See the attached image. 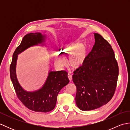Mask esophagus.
Listing matches in <instances>:
<instances>
[{
	"label": "esophagus",
	"mask_w": 130,
	"mask_h": 130,
	"mask_svg": "<svg viewBox=\"0 0 130 130\" xmlns=\"http://www.w3.org/2000/svg\"><path fill=\"white\" fill-rule=\"evenodd\" d=\"M68 75L69 79V80L71 81V80H72V75H71V73L70 72H69Z\"/></svg>",
	"instance_id": "1"
}]
</instances>
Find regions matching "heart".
<instances>
[{
    "label": "heart",
    "mask_w": 130,
    "mask_h": 130,
    "mask_svg": "<svg viewBox=\"0 0 130 130\" xmlns=\"http://www.w3.org/2000/svg\"><path fill=\"white\" fill-rule=\"evenodd\" d=\"M67 50L69 52H71V51H73V48H71L70 47H68L67 48ZM80 57V55L78 53H76L73 55L72 58H71V61H72L73 63H76L79 61ZM56 60L58 64L62 65L65 62V58L63 57L61 54H57L56 56Z\"/></svg>",
    "instance_id": "b5f03b06"
}]
</instances>
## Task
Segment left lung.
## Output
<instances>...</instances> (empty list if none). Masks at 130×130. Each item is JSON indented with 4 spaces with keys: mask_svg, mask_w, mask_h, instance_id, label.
Instances as JSON below:
<instances>
[{
    "mask_svg": "<svg viewBox=\"0 0 130 130\" xmlns=\"http://www.w3.org/2000/svg\"><path fill=\"white\" fill-rule=\"evenodd\" d=\"M82 64L73 71L75 101L82 111L101 107L111 100L116 89L119 69L111 45L98 34Z\"/></svg>",
    "mask_w": 130,
    "mask_h": 130,
    "instance_id": "left-lung-1",
    "label": "left lung"
}]
</instances>
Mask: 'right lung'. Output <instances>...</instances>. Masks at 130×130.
Segmentation results:
<instances>
[{
	"instance_id": "right-lung-1",
	"label": "right lung",
	"mask_w": 130,
	"mask_h": 130,
	"mask_svg": "<svg viewBox=\"0 0 130 130\" xmlns=\"http://www.w3.org/2000/svg\"><path fill=\"white\" fill-rule=\"evenodd\" d=\"M44 36L40 33H30L24 36L21 44L13 53L10 65V76L19 100L31 111L46 113L55 108L58 94L69 82L67 71H50L43 87L34 92L24 90L19 85L15 74L18 55L29 47L42 43L44 41Z\"/></svg>"
}]
</instances>
